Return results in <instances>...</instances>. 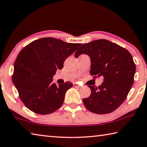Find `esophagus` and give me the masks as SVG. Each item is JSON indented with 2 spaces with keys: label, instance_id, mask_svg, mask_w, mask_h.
Listing matches in <instances>:
<instances>
[{
  "label": "esophagus",
  "instance_id": "1",
  "mask_svg": "<svg viewBox=\"0 0 147 147\" xmlns=\"http://www.w3.org/2000/svg\"><path fill=\"white\" fill-rule=\"evenodd\" d=\"M73 86H74V87H77V88H81V86L78 83H73Z\"/></svg>",
  "mask_w": 147,
  "mask_h": 147
}]
</instances>
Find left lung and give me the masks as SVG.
Instances as JSON below:
<instances>
[{"label":"left lung","mask_w":147,"mask_h":147,"mask_svg":"<svg viewBox=\"0 0 147 147\" xmlns=\"http://www.w3.org/2000/svg\"><path fill=\"white\" fill-rule=\"evenodd\" d=\"M82 54L91 59L90 75L104 78L98 87L88 85L91 95L83 99V104L93 113H111L125 100L134 83L136 65L132 55L126 49L105 39L84 43L74 56L77 58Z\"/></svg>","instance_id":"left-lung-1"}]
</instances>
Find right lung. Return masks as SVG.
<instances>
[{
	"mask_svg": "<svg viewBox=\"0 0 147 147\" xmlns=\"http://www.w3.org/2000/svg\"><path fill=\"white\" fill-rule=\"evenodd\" d=\"M80 45L47 37L36 40L21 50L14 62L12 80L28 109L46 115L61 107L65 93L73 83L67 82L57 85L52 77Z\"/></svg>",
	"mask_w": 147,
	"mask_h": 147,
	"instance_id": "add662e5",
	"label": "right lung"
}]
</instances>
